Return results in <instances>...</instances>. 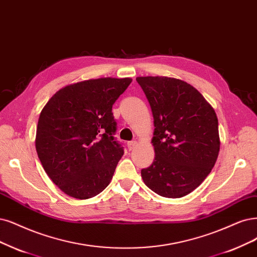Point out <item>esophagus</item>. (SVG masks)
<instances>
[{
	"mask_svg": "<svg viewBox=\"0 0 257 257\" xmlns=\"http://www.w3.org/2000/svg\"><path fill=\"white\" fill-rule=\"evenodd\" d=\"M137 145H138L137 141H131V142H128V143H127V147H128L129 150H132Z\"/></svg>",
	"mask_w": 257,
	"mask_h": 257,
	"instance_id": "obj_1",
	"label": "esophagus"
}]
</instances>
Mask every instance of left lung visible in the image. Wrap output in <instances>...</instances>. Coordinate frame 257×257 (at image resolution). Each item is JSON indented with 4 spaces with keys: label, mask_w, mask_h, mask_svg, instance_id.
I'll list each match as a JSON object with an SVG mask.
<instances>
[{
    "label": "left lung",
    "mask_w": 257,
    "mask_h": 257,
    "mask_svg": "<svg viewBox=\"0 0 257 257\" xmlns=\"http://www.w3.org/2000/svg\"><path fill=\"white\" fill-rule=\"evenodd\" d=\"M154 115L151 140L155 160L141 170L156 194L181 198L211 173L220 149L218 118L213 107L189 83L165 77H138Z\"/></svg>",
    "instance_id": "left-lung-1"
}]
</instances>
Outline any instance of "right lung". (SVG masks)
Listing matches in <instances>:
<instances>
[{"mask_svg": "<svg viewBox=\"0 0 257 257\" xmlns=\"http://www.w3.org/2000/svg\"><path fill=\"white\" fill-rule=\"evenodd\" d=\"M131 78H98L56 92L38 120L36 150L45 173L70 197L89 199L106 188L123 148L114 139L112 106Z\"/></svg>", "mask_w": 257, "mask_h": 257, "instance_id": "right-lung-1", "label": "right lung"}]
</instances>
